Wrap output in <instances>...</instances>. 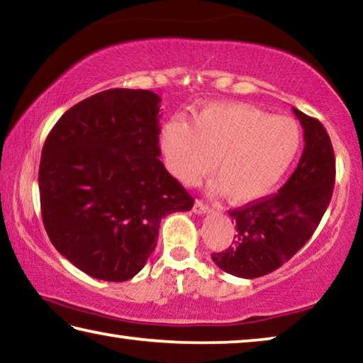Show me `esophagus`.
Returning a JSON list of instances; mask_svg holds the SVG:
<instances>
[{"mask_svg": "<svg viewBox=\"0 0 363 363\" xmlns=\"http://www.w3.org/2000/svg\"><path fill=\"white\" fill-rule=\"evenodd\" d=\"M210 205L208 203H205V201H201V200H196L195 203H194V213L195 214H205V213H210Z\"/></svg>", "mask_w": 363, "mask_h": 363, "instance_id": "1", "label": "esophagus"}]
</instances>
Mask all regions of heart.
<instances>
[{"mask_svg": "<svg viewBox=\"0 0 363 363\" xmlns=\"http://www.w3.org/2000/svg\"><path fill=\"white\" fill-rule=\"evenodd\" d=\"M164 163L192 186L211 167L216 187L232 203H251L272 192L301 147L299 126L245 104H210L190 123L171 120L158 134Z\"/></svg>", "mask_w": 363, "mask_h": 363, "instance_id": "1", "label": "heart"}]
</instances>
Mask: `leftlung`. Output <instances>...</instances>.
I'll list each match as a JSON object with an SVG mask.
<instances>
[{
    "mask_svg": "<svg viewBox=\"0 0 363 363\" xmlns=\"http://www.w3.org/2000/svg\"><path fill=\"white\" fill-rule=\"evenodd\" d=\"M304 130V150L294 173L277 194L229 214L235 240L211 257L224 272L242 279L270 274L304 247L320 224L335 186V152L318 120L293 107Z\"/></svg>",
    "mask_w": 363,
    "mask_h": 363,
    "instance_id": "8db88e82",
    "label": "left lung"
}]
</instances>
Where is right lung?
I'll use <instances>...</instances> for the list:
<instances>
[{"instance_id":"obj_1","label":"right lung","mask_w":363,"mask_h":363,"mask_svg":"<svg viewBox=\"0 0 363 363\" xmlns=\"http://www.w3.org/2000/svg\"><path fill=\"white\" fill-rule=\"evenodd\" d=\"M160 101L145 89L102 91L67 110L43 145V224L59 253L94 279H133L162 219L194 206L158 160Z\"/></svg>"}]
</instances>
